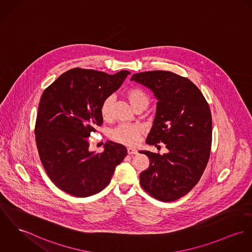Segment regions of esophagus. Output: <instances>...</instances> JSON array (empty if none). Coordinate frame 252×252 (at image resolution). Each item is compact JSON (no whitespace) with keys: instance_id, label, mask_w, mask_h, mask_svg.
<instances>
[{"instance_id":"34e87169","label":"esophagus","mask_w":252,"mask_h":252,"mask_svg":"<svg viewBox=\"0 0 252 252\" xmlns=\"http://www.w3.org/2000/svg\"><path fill=\"white\" fill-rule=\"evenodd\" d=\"M127 152H128L129 155H135V154H137V150L136 148H134V147H128L127 148Z\"/></svg>"}]
</instances>
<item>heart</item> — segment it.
I'll return each mask as SVG.
<instances>
[{"mask_svg":"<svg viewBox=\"0 0 252 252\" xmlns=\"http://www.w3.org/2000/svg\"><path fill=\"white\" fill-rule=\"evenodd\" d=\"M125 96L131 106L136 109L139 106H148L149 98L146 93L138 88L129 89ZM114 103V97L108 96L106 97L100 107L101 116L104 120H108L112 115V108ZM142 132V128L138 124H121L117 126L115 130H113L111 137L118 142L124 144H135L138 139L139 135Z\"/></svg>","mask_w":252,"mask_h":252,"instance_id":"b5f03b06","label":"heart"}]
</instances>
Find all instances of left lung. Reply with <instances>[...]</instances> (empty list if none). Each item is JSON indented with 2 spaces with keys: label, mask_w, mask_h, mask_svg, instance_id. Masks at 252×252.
<instances>
[{
  "label": "left lung",
  "mask_w": 252,
  "mask_h": 252,
  "mask_svg": "<svg viewBox=\"0 0 252 252\" xmlns=\"http://www.w3.org/2000/svg\"><path fill=\"white\" fill-rule=\"evenodd\" d=\"M131 81L144 86L158 100L146 143L165 144L167 153L142 150L149 167L139 174L141 187L160 201H174L199 181L210 157L212 115L209 105L189 79L169 71L134 74Z\"/></svg>",
  "instance_id": "1"
}]
</instances>
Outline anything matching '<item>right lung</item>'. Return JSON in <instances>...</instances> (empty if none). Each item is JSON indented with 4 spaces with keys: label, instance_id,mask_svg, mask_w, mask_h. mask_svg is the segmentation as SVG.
I'll return each mask as SVG.
<instances>
[{
    "label": "right lung",
    "instance_id": "1",
    "mask_svg": "<svg viewBox=\"0 0 252 252\" xmlns=\"http://www.w3.org/2000/svg\"><path fill=\"white\" fill-rule=\"evenodd\" d=\"M129 74L70 69L41 96L34 131L39 157L51 180L71 195L87 197L101 191L127 155L124 145L111 140L102 153L91 151L89 137L103 123V100Z\"/></svg>",
    "mask_w": 252,
    "mask_h": 252
}]
</instances>
